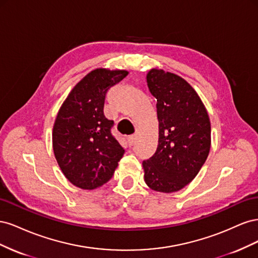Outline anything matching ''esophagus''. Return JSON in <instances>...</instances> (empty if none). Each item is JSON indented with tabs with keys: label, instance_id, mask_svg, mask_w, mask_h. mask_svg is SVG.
<instances>
[{
	"label": "esophagus",
	"instance_id": "obj_1",
	"mask_svg": "<svg viewBox=\"0 0 258 258\" xmlns=\"http://www.w3.org/2000/svg\"><path fill=\"white\" fill-rule=\"evenodd\" d=\"M136 140H137V136H136V135H132V136L128 137V143H129V145H130V146L135 145Z\"/></svg>",
	"mask_w": 258,
	"mask_h": 258
}]
</instances>
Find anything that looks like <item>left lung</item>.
<instances>
[{
    "mask_svg": "<svg viewBox=\"0 0 258 258\" xmlns=\"http://www.w3.org/2000/svg\"><path fill=\"white\" fill-rule=\"evenodd\" d=\"M148 89L157 99L158 146L143 161L144 181L153 190L174 192L196 177L211 147L207 108L181 76L154 68L146 75Z\"/></svg>",
    "mask_w": 258,
    "mask_h": 258,
    "instance_id": "obj_1",
    "label": "left lung"
}]
</instances>
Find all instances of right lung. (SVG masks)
<instances>
[{
  "label": "right lung",
  "instance_id": "right-lung-1",
  "mask_svg": "<svg viewBox=\"0 0 258 258\" xmlns=\"http://www.w3.org/2000/svg\"><path fill=\"white\" fill-rule=\"evenodd\" d=\"M128 75L126 70H92L62 103L52 129V148L64 176L92 190L113 176L123 148L112 136L114 121L103 114L106 91Z\"/></svg>",
  "mask_w": 258,
  "mask_h": 258
}]
</instances>
